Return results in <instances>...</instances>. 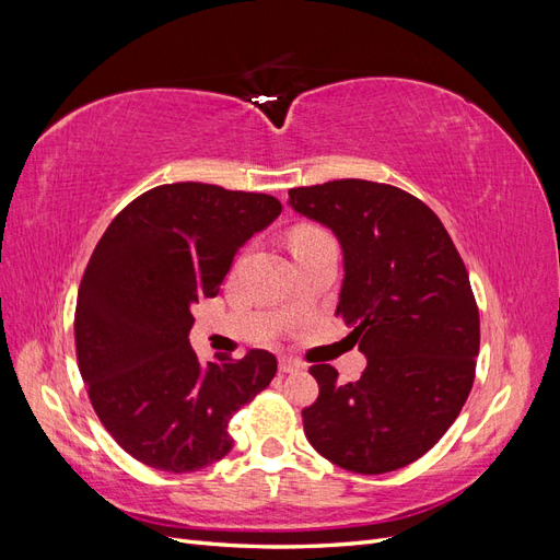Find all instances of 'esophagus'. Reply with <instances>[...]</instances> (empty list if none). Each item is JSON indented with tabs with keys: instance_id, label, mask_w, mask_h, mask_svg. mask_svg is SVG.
Listing matches in <instances>:
<instances>
[{
	"instance_id": "1",
	"label": "esophagus",
	"mask_w": 560,
	"mask_h": 560,
	"mask_svg": "<svg viewBox=\"0 0 560 560\" xmlns=\"http://www.w3.org/2000/svg\"><path fill=\"white\" fill-rule=\"evenodd\" d=\"M280 374H296V371H303V364L294 358H280Z\"/></svg>"
}]
</instances>
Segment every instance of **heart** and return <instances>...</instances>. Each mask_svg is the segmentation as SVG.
Segmentation results:
<instances>
[{"instance_id": "obj_1", "label": "heart", "mask_w": 560, "mask_h": 560, "mask_svg": "<svg viewBox=\"0 0 560 560\" xmlns=\"http://www.w3.org/2000/svg\"><path fill=\"white\" fill-rule=\"evenodd\" d=\"M313 235H322V233H317V231H313V229H301V231H296V233L292 235V247H294V245H299L301 241H308V238H313Z\"/></svg>"}]
</instances>
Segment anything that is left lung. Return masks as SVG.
Segmentation results:
<instances>
[{
	"label": "left lung",
	"mask_w": 560,
	"mask_h": 560,
	"mask_svg": "<svg viewBox=\"0 0 560 560\" xmlns=\"http://www.w3.org/2000/svg\"><path fill=\"white\" fill-rule=\"evenodd\" d=\"M287 202L341 245L336 313L366 358L346 385L331 364L311 366L319 395L303 432L350 471L411 465L446 434L474 383L479 311L460 254L442 219L397 186L336 179L290 189Z\"/></svg>",
	"instance_id": "left-lung-1"
}]
</instances>
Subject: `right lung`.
I'll list each match as a JSON object with an SVG mask.
<instances>
[{
	"instance_id": "add662e5",
	"label": "right lung",
	"mask_w": 560,
	"mask_h": 560,
	"mask_svg": "<svg viewBox=\"0 0 560 560\" xmlns=\"http://www.w3.org/2000/svg\"><path fill=\"white\" fill-rule=\"evenodd\" d=\"M280 210L266 194L163 184L100 238L79 284L77 358L100 422L135 460L173 474L222 460L229 420L273 381V352L202 364L189 331L194 303L217 296L235 254Z\"/></svg>"
}]
</instances>
